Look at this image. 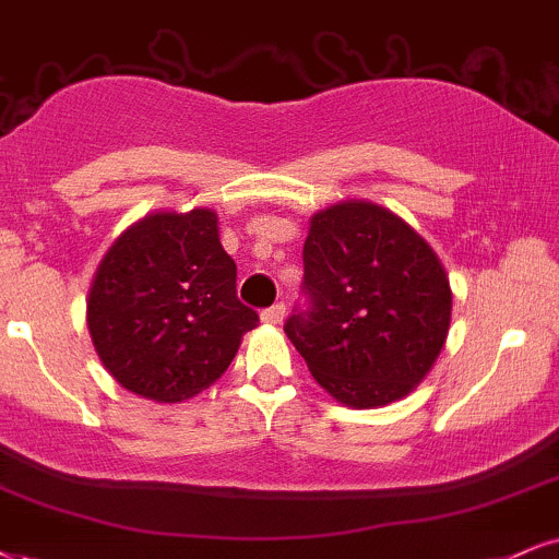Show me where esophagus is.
Listing matches in <instances>:
<instances>
[{
  "label": "esophagus",
  "instance_id": "esophagus-1",
  "mask_svg": "<svg viewBox=\"0 0 559 559\" xmlns=\"http://www.w3.org/2000/svg\"><path fill=\"white\" fill-rule=\"evenodd\" d=\"M282 319H285V306L282 302H277V306L266 308V311H261V321L264 323H280Z\"/></svg>",
  "mask_w": 559,
  "mask_h": 559
}]
</instances>
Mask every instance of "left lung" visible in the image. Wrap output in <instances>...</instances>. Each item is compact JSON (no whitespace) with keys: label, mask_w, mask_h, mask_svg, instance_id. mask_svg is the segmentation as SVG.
Instances as JSON below:
<instances>
[{"label":"left lung","mask_w":559,"mask_h":559,"mask_svg":"<svg viewBox=\"0 0 559 559\" xmlns=\"http://www.w3.org/2000/svg\"><path fill=\"white\" fill-rule=\"evenodd\" d=\"M311 308L285 323L295 349L326 394L376 409L415 391L451 329L453 293L438 253L381 204L347 199L308 227Z\"/></svg>","instance_id":"8db88e82"}]
</instances>
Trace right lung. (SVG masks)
<instances>
[{
	"label": "right lung",
	"mask_w": 559,
	"mask_h": 559,
	"mask_svg": "<svg viewBox=\"0 0 559 559\" xmlns=\"http://www.w3.org/2000/svg\"><path fill=\"white\" fill-rule=\"evenodd\" d=\"M212 210L153 212L100 259L87 329L103 368L123 389L176 404L210 389L259 316L236 295V261Z\"/></svg>",
	"instance_id": "obj_1"
}]
</instances>
